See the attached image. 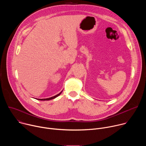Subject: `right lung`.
<instances>
[{"label":"right lung","mask_w":146,"mask_h":146,"mask_svg":"<svg viewBox=\"0 0 146 146\" xmlns=\"http://www.w3.org/2000/svg\"><path fill=\"white\" fill-rule=\"evenodd\" d=\"M62 91L59 93V94H57L56 95H55V96H52V97H51V98H46V99H37V100H51V99H55V98H56V97H58L59 95H60V94L62 93Z\"/></svg>","instance_id":"1"}]
</instances>
